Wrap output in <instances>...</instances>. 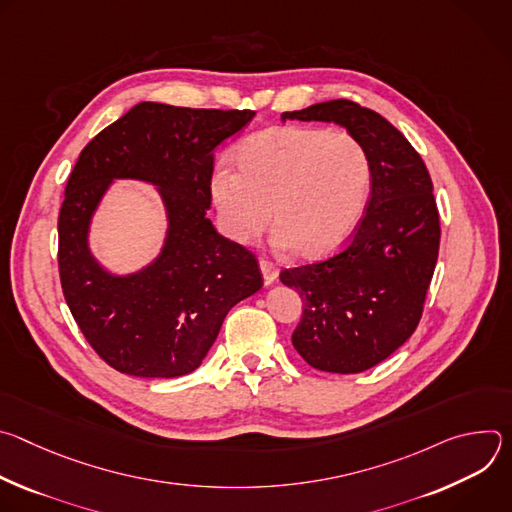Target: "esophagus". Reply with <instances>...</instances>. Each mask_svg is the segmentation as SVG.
Returning a JSON list of instances; mask_svg holds the SVG:
<instances>
[{
  "label": "esophagus",
  "instance_id": "1",
  "mask_svg": "<svg viewBox=\"0 0 512 512\" xmlns=\"http://www.w3.org/2000/svg\"><path fill=\"white\" fill-rule=\"evenodd\" d=\"M259 267H261V273H263V279L267 285H271L277 275H279V269L269 261V259H259Z\"/></svg>",
  "mask_w": 512,
  "mask_h": 512
}]
</instances>
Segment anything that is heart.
Wrapping results in <instances>:
<instances>
[{"label":"heart","mask_w":512,"mask_h":512,"mask_svg":"<svg viewBox=\"0 0 512 512\" xmlns=\"http://www.w3.org/2000/svg\"><path fill=\"white\" fill-rule=\"evenodd\" d=\"M235 164L239 172H212L210 194L223 231L237 243H253L273 218L279 247L324 257L350 239L367 210L373 164L348 131L269 127L239 145Z\"/></svg>","instance_id":"obj_1"}]
</instances>
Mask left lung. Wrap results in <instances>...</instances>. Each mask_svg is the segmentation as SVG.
Segmentation results:
<instances>
[{"mask_svg": "<svg viewBox=\"0 0 512 512\" xmlns=\"http://www.w3.org/2000/svg\"><path fill=\"white\" fill-rule=\"evenodd\" d=\"M281 119L334 121L371 156V198L350 243L279 273L304 298L291 334L300 356L318 371L362 373L391 356L421 320L442 235L431 176L397 127L354 101H326Z\"/></svg>", "mask_w": 512, "mask_h": 512, "instance_id": "1", "label": "left lung"}]
</instances>
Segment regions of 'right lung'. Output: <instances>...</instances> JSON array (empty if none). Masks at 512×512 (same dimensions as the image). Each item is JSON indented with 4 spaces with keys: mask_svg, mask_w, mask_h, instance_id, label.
Here are the masks:
<instances>
[{
    "mask_svg": "<svg viewBox=\"0 0 512 512\" xmlns=\"http://www.w3.org/2000/svg\"><path fill=\"white\" fill-rule=\"evenodd\" d=\"M251 109L139 103L97 133L72 168L58 214V273L68 310L111 369L174 379L200 367L229 310L263 285L257 257L206 218L214 150ZM113 177L161 186L171 231L161 257L113 278L90 257V216Z\"/></svg>",
    "mask_w": 512,
    "mask_h": 512,
    "instance_id": "obj_1",
    "label": "right lung"
}]
</instances>
